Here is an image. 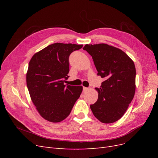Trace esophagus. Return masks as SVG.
<instances>
[{
	"label": "esophagus",
	"instance_id": "esophagus-1",
	"mask_svg": "<svg viewBox=\"0 0 158 158\" xmlns=\"http://www.w3.org/2000/svg\"><path fill=\"white\" fill-rule=\"evenodd\" d=\"M83 90L84 91V92H85V91L88 90V88H86V87H83Z\"/></svg>",
	"mask_w": 158,
	"mask_h": 158
}]
</instances>
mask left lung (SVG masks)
I'll use <instances>...</instances> for the list:
<instances>
[{
  "label": "left lung",
  "instance_id": "8db88e82",
  "mask_svg": "<svg viewBox=\"0 0 158 158\" xmlns=\"http://www.w3.org/2000/svg\"><path fill=\"white\" fill-rule=\"evenodd\" d=\"M83 49L92 56L98 75L105 79L95 88L98 99L91 110L103 123L115 122L125 114L135 94V63L125 52L107 44H86Z\"/></svg>",
  "mask_w": 158,
  "mask_h": 158
}]
</instances>
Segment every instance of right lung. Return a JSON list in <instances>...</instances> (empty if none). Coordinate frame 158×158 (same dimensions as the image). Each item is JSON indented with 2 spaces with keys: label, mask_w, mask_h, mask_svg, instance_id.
<instances>
[{
  "label": "right lung",
  "mask_w": 158,
  "mask_h": 158,
  "mask_svg": "<svg viewBox=\"0 0 158 158\" xmlns=\"http://www.w3.org/2000/svg\"><path fill=\"white\" fill-rule=\"evenodd\" d=\"M83 45L56 44L33 55L26 74L31 101L45 120L59 123L67 117L82 92V85H66L69 56Z\"/></svg>",
  "instance_id": "add662e5"
}]
</instances>
